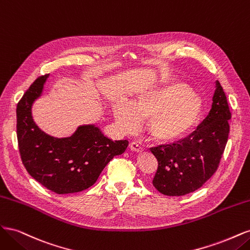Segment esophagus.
Wrapping results in <instances>:
<instances>
[{"label":"esophagus","instance_id":"esophagus-1","mask_svg":"<svg viewBox=\"0 0 250 250\" xmlns=\"http://www.w3.org/2000/svg\"><path fill=\"white\" fill-rule=\"evenodd\" d=\"M129 148L132 151H134V152H142V151H143V147L137 142H131L129 144Z\"/></svg>","mask_w":250,"mask_h":250}]
</instances>
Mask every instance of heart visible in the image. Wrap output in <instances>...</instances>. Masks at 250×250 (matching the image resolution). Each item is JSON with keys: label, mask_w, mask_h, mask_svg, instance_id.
<instances>
[{"label": "heart", "mask_w": 250, "mask_h": 250, "mask_svg": "<svg viewBox=\"0 0 250 250\" xmlns=\"http://www.w3.org/2000/svg\"><path fill=\"white\" fill-rule=\"evenodd\" d=\"M192 89L183 83L140 94L128 104L119 101L112 111L125 132L134 131L140 120H147L148 133L160 142L181 139L199 123L201 102L192 96Z\"/></svg>", "instance_id": "heart-1"}]
</instances>
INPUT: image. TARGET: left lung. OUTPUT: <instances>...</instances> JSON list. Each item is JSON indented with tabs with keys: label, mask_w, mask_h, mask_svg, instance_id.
<instances>
[{
	"label": "left lung",
	"mask_w": 250,
	"mask_h": 250,
	"mask_svg": "<svg viewBox=\"0 0 250 250\" xmlns=\"http://www.w3.org/2000/svg\"><path fill=\"white\" fill-rule=\"evenodd\" d=\"M231 118L228 98L216 82L210 111L188 138L177 143L150 148L158 168L152 184L167 196L192 193L214 175L229 140Z\"/></svg>",
	"instance_id": "1"
}]
</instances>
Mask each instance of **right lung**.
Listing matches in <instances>:
<instances>
[{
  "instance_id": "1",
  "label": "right lung",
  "mask_w": 250,
  "mask_h": 250,
  "mask_svg": "<svg viewBox=\"0 0 250 250\" xmlns=\"http://www.w3.org/2000/svg\"><path fill=\"white\" fill-rule=\"evenodd\" d=\"M48 74L37 78L17 107V135L22 165L36 181L56 194L92 187L128 141H111L94 125L80 126L72 137L57 139L42 131L31 116L32 103L42 92Z\"/></svg>"
}]
</instances>
